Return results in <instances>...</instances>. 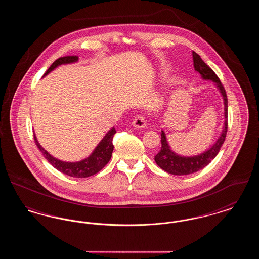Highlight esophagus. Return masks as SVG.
<instances>
[{"label": "esophagus", "mask_w": 259, "mask_h": 259, "mask_svg": "<svg viewBox=\"0 0 259 259\" xmlns=\"http://www.w3.org/2000/svg\"><path fill=\"white\" fill-rule=\"evenodd\" d=\"M132 124H133V126L135 128L143 129V128H145L147 126V120H146V118L144 116L138 115V116H136L135 119L133 120Z\"/></svg>", "instance_id": "1"}]
</instances>
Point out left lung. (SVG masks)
Segmentation results:
<instances>
[{
  "label": "left lung",
  "mask_w": 259,
  "mask_h": 259,
  "mask_svg": "<svg viewBox=\"0 0 259 259\" xmlns=\"http://www.w3.org/2000/svg\"><path fill=\"white\" fill-rule=\"evenodd\" d=\"M193 57V66L195 71L201 74V77L205 80H210L214 83V87L220 90V93L222 94L224 104V123L222 127V133L219 137V139L215 141V143L205 150L204 152L193 155V156H184L176 153L172 151L170 147L167 137L165 132L161 131V149L158 153L154 156V160L156 164L160 167L162 170L165 172L177 175V176H183V175H189L192 172H198L199 170H202L207 165H209L211 160L214 159V157L220 152V149L224 143L226 132H227V96L224 87H222L221 80L214 74V72L209 68V66L201 59V57L198 55L196 52H192Z\"/></svg>",
  "instance_id": "obj_1"
}]
</instances>
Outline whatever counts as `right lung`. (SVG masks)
I'll return each instance as SVG.
<instances>
[{"label": "right lung", "instance_id": "obj_1", "mask_svg": "<svg viewBox=\"0 0 259 259\" xmlns=\"http://www.w3.org/2000/svg\"><path fill=\"white\" fill-rule=\"evenodd\" d=\"M77 61H78L77 56L60 57L56 61L53 62V64L50 66L49 70L46 72V74H44V76L50 74V72H52L54 69H56L60 65L72 64ZM115 133L116 131L114 127H112L107 132L105 137L100 141V143L92 151V153L85 159L77 161V162H66V161H62L53 157L50 152H48L39 145L36 134L34 135V138H35V142L37 148L40 150L45 158L49 161L55 169L73 178H87L101 171L109 163V161L111 160V154L113 150L112 138Z\"/></svg>", "mask_w": 259, "mask_h": 259}]
</instances>
